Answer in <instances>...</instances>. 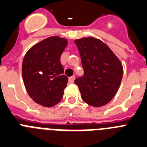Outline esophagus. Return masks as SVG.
Here are the masks:
<instances>
[{
	"label": "esophagus",
	"mask_w": 147,
	"mask_h": 147,
	"mask_svg": "<svg viewBox=\"0 0 147 147\" xmlns=\"http://www.w3.org/2000/svg\"><path fill=\"white\" fill-rule=\"evenodd\" d=\"M75 78H76V77H75L74 76L69 77V83H71H71H73Z\"/></svg>",
	"instance_id": "esophagus-1"
}]
</instances>
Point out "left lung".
Segmentation results:
<instances>
[{
	"instance_id": "obj_1",
	"label": "left lung",
	"mask_w": 147,
	"mask_h": 147,
	"mask_svg": "<svg viewBox=\"0 0 147 147\" xmlns=\"http://www.w3.org/2000/svg\"><path fill=\"white\" fill-rule=\"evenodd\" d=\"M79 51L84 76L75 83L82 100L90 106L100 107L112 100L121 84L123 67L108 46L93 37L75 40Z\"/></svg>"
}]
</instances>
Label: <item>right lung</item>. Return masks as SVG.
<instances>
[{
	"instance_id": "1",
	"label": "right lung",
	"mask_w": 147,
	"mask_h": 147,
	"mask_svg": "<svg viewBox=\"0 0 147 147\" xmlns=\"http://www.w3.org/2000/svg\"><path fill=\"white\" fill-rule=\"evenodd\" d=\"M67 39L49 37L32 46L24 57L22 79L28 95L38 104L52 107L59 103L66 88L68 78L60 57Z\"/></svg>"
}]
</instances>
